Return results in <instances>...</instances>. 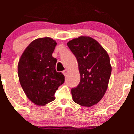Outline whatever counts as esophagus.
<instances>
[{"instance_id":"1","label":"esophagus","mask_w":134,"mask_h":134,"mask_svg":"<svg viewBox=\"0 0 134 134\" xmlns=\"http://www.w3.org/2000/svg\"><path fill=\"white\" fill-rule=\"evenodd\" d=\"M68 72H69V70H67V69H65V70H64V71L62 72V73L64 74V76H67V74H68Z\"/></svg>"}]
</instances>
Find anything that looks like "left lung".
Masks as SVG:
<instances>
[{"instance_id": "1", "label": "left lung", "mask_w": 134, "mask_h": 134, "mask_svg": "<svg viewBox=\"0 0 134 134\" xmlns=\"http://www.w3.org/2000/svg\"><path fill=\"white\" fill-rule=\"evenodd\" d=\"M77 58L81 80L71 90L73 101L90 107L98 103L105 94L111 73L107 51L90 36H80L67 43Z\"/></svg>"}]
</instances>
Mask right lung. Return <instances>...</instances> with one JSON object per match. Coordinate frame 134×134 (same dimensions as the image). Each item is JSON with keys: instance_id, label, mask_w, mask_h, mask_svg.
Here are the masks:
<instances>
[{"instance_id": "1", "label": "right lung", "mask_w": 134, "mask_h": 134, "mask_svg": "<svg viewBox=\"0 0 134 134\" xmlns=\"http://www.w3.org/2000/svg\"><path fill=\"white\" fill-rule=\"evenodd\" d=\"M57 43L51 38H38L25 49L18 65L23 91L31 101L43 106L55 100V92L65 81L62 72L55 69L57 59L52 57Z\"/></svg>"}]
</instances>
